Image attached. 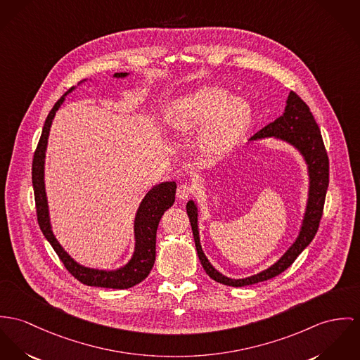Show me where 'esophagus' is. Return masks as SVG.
<instances>
[{
	"label": "esophagus",
	"mask_w": 360,
	"mask_h": 360,
	"mask_svg": "<svg viewBox=\"0 0 360 360\" xmlns=\"http://www.w3.org/2000/svg\"><path fill=\"white\" fill-rule=\"evenodd\" d=\"M194 193V186L189 182H185V184H181L176 189V195L181 198V200H186L188 197H191Z\"/></svg>",
	"instance_id": "34e87169"
}]
</instances>
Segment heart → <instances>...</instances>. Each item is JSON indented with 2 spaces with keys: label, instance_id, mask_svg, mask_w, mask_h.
Masks as SVG:
<instances>
[{
  "label": "heart",
  "instance_id": "obj_1",
  "mask_svg": "<svg viewBox=\"0 0 360 360\" xmlns=\"http://www.w3.org/2000/svg\"><path fill=\"white\" fill-rule=\"evenodd\" d=\"M252 113L241 98L217 86H204L167 105L165 123L175 131H189L198 124V145L211 156L231 149L248 130Z\"/></svg>",
  "mask_w": 360,
  "mask_h": 360
}]
</instances>
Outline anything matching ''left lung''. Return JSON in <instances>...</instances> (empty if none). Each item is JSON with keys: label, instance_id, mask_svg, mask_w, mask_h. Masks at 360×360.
Masks as SVG:
<instances>
[{"label": "left lung", "instance_id": "1", "mask_svg": "<svg viewBox=\"0 0 360 360\" xmlns=\"http://www.w3.org/2000/svg\"><path fill=\"white\" fill-rule=\"evenodd\" d=\"M266 137H277L283 139L293 146H296L302 155L304 156L305 162L308 165L309 171V195L308 204L305 211L304 221L302 226V231L296 240V243L286 250V253L273 264L270 269L244 279H231L224 277L218 273L205 255L200 245L198 237V227H197V208L193 201H189L186 205V212L191 221L192 231H193L194 244L197 249L198 259L205 270V273L212 278L214 281L229 285V286H247L257 282H263L267 279L277 277L283 273L288 267L293 264L297 256L304 250L305 247L312 241L315 237L321 218L323 215V205L326 198V191L329 186V158L328 152L322 139V134L319 126L316 124L314 115L309 111V107L304 101L295 93L290 91L285 112L279 116L273 123L264 126L250 139H266Z\"/></svg>", "mask_w": 360, "mask_h": 360}]
</instances>
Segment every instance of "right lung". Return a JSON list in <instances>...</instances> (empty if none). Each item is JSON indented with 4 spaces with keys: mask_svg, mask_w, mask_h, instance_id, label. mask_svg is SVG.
Wrapping results in <instances>:
<instances>
[{
    "mask_svg": "<svg viewBox=\"0 0 360 360\" xmlns=\"http://www.w3.org/2000/svg\"><path fill=\"white\" fill-rule=\"evenodd\" d=\"M126 72H116V78L126 77ZM74 87L65 91L67 96ZM64 96L57 100L53 108L49 112L39 142L34 152L32 159V188H34V198H35V208H37V219L44 233L45 238L51 243L55 249L57 256L63 262L64 267L68 270L72 277L77 278L87 286H98V288H110V289H127L143 281L149 276L155 257H156V231L162 215L168 210L175 201V182H166L159 186H155L150 192L143 197L139 212L134 223L136 231V252L133 259L123 267L116 271H101V270H91L79 266L74 262L57 240L51 230L49 223V212H48V201L45 194V184H44V160H45V150L48 143V136L51 130L52 120L55 113L64 101Z\"/></svg>",
    "mask_w": 360,
    "mask_h": 360,
    "instance_id": "obj_1",
    "label": "right lung"
}]
</instances>
